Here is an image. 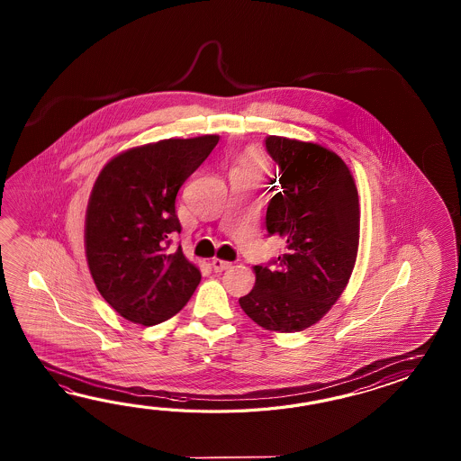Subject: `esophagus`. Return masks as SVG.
Listing matches in <instances>:
<instances>
[{"label":"esophagus","instance_id":"34e87169","mask_svg":"<svg viewBox=\"0 0 461 461\" xmlns=\"http://www.w3.org/2000/svg\"><path fill=\"white\" fill-rule=\"evenodd\" d=\"M212 268H214V272H224L227 268H230L232 264L230 262H226V260H221V258H212Z\"/></svg>","mask_w":461,"mask_h":461}]
</instances>
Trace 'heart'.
Wrapping results in <instances>:
<instances>
[{
  "label": "heart",
  "mask_w": 461,
  "mask_h": 461,
  "mask_svg": "<svg viewBox=\"0 0 461 461\" xmlns=\"http://www.w3.org/2000/svg\"><path fill=\"white\" fill-rule=\"evenodd\" d=\"M242 167H244L245 171H249V173H262L265 169V163L262 158L258 157V155H255V153H249L247 157L242 159Z\"/></svg>",
  "instance_id": "b5f03b06"
}]
</instances>
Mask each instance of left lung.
Returning a JSON list of instances; mask_svg holds the SVG:
<instances>
[{"mask_svg":"<svg viewBox=\"0 0 461 461\" xmlns=\"http://www.w3.org/2000/svg\"><path fill=\"white\" fill-rule=\"evenodd\" d=\"M265 149L280 185L265 224L286 245L285 254L255 265V286L239 303L265 330L296 333L320 321L348 285L359 245V197L333 151L275 135L265 138Z\"/></svg>","mask_w":461,"mask_h":461,"instance_id":"left-lung-1","label":"left lung"}]
</instances>
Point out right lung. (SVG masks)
I'll use <instances>...</instances> for the list:
<instances>
[{"label":"right lung","instance_id":"1","mask_svg":"<svg viewBox=\"0 0 461 461\" xmlns=\"http://www.w3.org/2000/svg\"><path fill=\"white\" fill-rule=\"evenodd\" d=\"M219 141L216 135L171 138L108 161L86 217L88 268L98 292L133 323L167 321L187 303L201 272L181 245L176 194Z\"/></svg>","mask_w":461,"mask_h":461}]
</instances>
